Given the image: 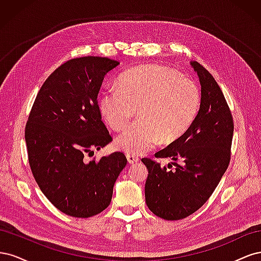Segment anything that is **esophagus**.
Wrapping results in <instances>:
<instances>
[{
    "mask_svg": "<svg viewBox=\"0 0 261 261\" xmlns=\"http://www.w3.org/2000/svg\"><path fill=\"white\" fill-rule=\"evenodd\" d=\"M126 158H127V161H128V163H129V164L136 163V162H138V161H139V158H138V156H136V155L132 154V153H127V154H126Z\"/></svg>",
    "mask_w": 261,
    "mask_h": 261,
    "instance_id": "obj_1",
    "label": "esophagus"
}]
</instances>
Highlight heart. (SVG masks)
Segmentation results:
<instances>
[{"label": "heart", "mask_w": 261, "mask_h": 261, "mask_svg": "<svg viewBox=\"0 0 261 261\" xmlns=\"http://www.w3.org/2000/svg\"><path fill=\"white\" fill-rule=\"evenodd\" d=\"M200 107L198 86L189 78L159 65L126 70L101 92L100 112L109 127L121 129L137 108L139 120L123 129L115 147L134 155L146 153L160 141L183 136L196 120Z\"/></svg>", "instance_id": "b5f03b06"}]
</instances>
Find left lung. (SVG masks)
<instances>
[{
    "label": "left lung",
    "instance_id": "1",
    "mask_svg": "<svg viewBox=\"0 0 261 261\" xmlns=\"http://www.w3.org/2000/svg\"><path fill=\"white\" fill-rule=\"evenodd\" d=\"M201 86L200 108L189 129L155 158H171L174 170L144 158L148 169L145 197L148 208L164 220L193 215L215 192L231 159L233 117L222 90L213 76L191 62ZM176 161H180L178 165Z\"/></svg>",
    "mask_w": 261,
    "mask_h": 261
}]
</instances>
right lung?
Here are the masks:
<instances>
[{"label":"right lung","instance_id":"obj_1","mask_svg":"<svg viewBox=\"0 0 261 261\" xmlns=\"http://www.w3.org/2000/svg\"><path fill=\"white\" fill-rule=\"evenodd\" d=\"M120 62L100 57L69 60L39 90L25 128L28 160L41 192L67 216L89 218L111 202L127 159L123 152L87 162L86 153L112 141L101 120L98 93Z\"/></svg>","mask_w":261,"mask_h":261}]
</instances>
